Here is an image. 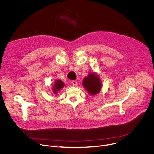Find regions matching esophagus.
<instances>
[{
  "label": "esophagus",
  "mask_w": 154,
  "mask_h": 154,
  "mask_svg": "<svg viewBox=\"0 0 154 154\" xmlns=\"http://www.w3.org/2000/svg\"><path fill=\"white\" fill-rule=\"evenodd\" d=\"M71 83H72V85H73V86H76L77 85V82L75 80H72Z\"/></svg>",
  "instance_id": "obj_1"
}]
</instances>
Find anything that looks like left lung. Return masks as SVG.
I'll use <instances>...</instances> for the list:
<instances>
[{"instance_id": "1", "label": "left lung", "mask_w": 154, "mask_h": 154, "mask_svg": "<svg viewBox=\"0 0 154 154\" xmlns=\"http://www.w3.org/2000/svg\"><path fill=\"white\" fill-rule=\"evenodd\" d=\"M82 85L88 93L91 96L97 94L100 91L102 86L99 75L94 72H90L83 79Z\"/></svg>"}]
</instances>
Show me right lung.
Masks as SVG:
<instances>
[{"instance_id":"1","label":"right lung","mask_w":154,"mask_h":154,"mask_svg":"<svg viewBox=\"0 0 154 154\" xmlns=\"http://www.w3.org/2000/svg\"><path fill=\"white\" fill-rule=\"evenodd\" d=\"M51 86H52L51 89H52V93L55 95H57L58 92L64 86V83L62 80L58 79V80H56L54 84L52 85Z\"/></svg>"}]
</instances>
